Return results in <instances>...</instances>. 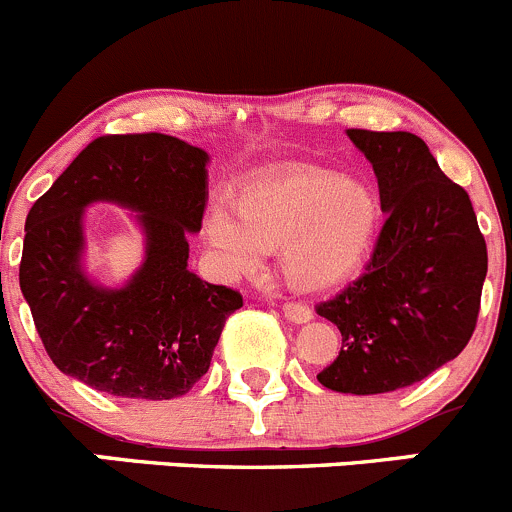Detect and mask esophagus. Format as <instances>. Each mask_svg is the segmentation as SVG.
I'll return each instance as SVG.
<instances>
[{
  "label": "esophagus",
  "instance_id": "34e87169",
  "mask_svg": "<svg viewBox=\"0 0 512 512\" xmlns=\"http://www.w3.org/2000/svg\"><path fill=\"white\" fill-rule=\"evenodd\" d=\"M283 316L291 323H308L313 318V311L303 303H283Z\"/></svg>",
  "mask_w": 512,
  "mask_h": 512
}]
</instances>
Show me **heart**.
<instances>
[{"label":"heart","mask_w":512,"mask_h":512,"mask_svg":"<svg viewBox=\"0 0 512 512\" xmlns=\"http://www.w3.org/2000/svg\"><path fill=\"white\" fill-rule=\"evenodd\" d=\"M234 205L216 201L201 224L219 271L254 273L281 251L283 273L301 291H326L361 271L381 229L371 186L326 169L251 181Z\"/></svg>","instance_id":"b5f03b06"}]
</instances>
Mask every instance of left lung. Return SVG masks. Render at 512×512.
Returning <instances> with one entry per match:
<instances>
[{
    "label": "left lung",
    "instance_id": "8db88e82",
    "mask_svg": "<svg viewBox=\"0 0 512 512\" xmlns=\"http://www.w3.org/2000/svg\"><path fill=\"white\" fill-rule=\"evenodd\" d=\"M346 134L371 161L388 219L366 273L316 308L343 336L318 383L376 396L423 381L468 346L488 249L470 196L440 171L421 136Z\"/></svg>",
    "mask_w": 512,
    "mask_h": 512
}]
</instances>
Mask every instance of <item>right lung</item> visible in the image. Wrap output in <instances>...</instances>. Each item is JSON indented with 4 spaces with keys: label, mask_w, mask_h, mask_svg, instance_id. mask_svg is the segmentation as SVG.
<instances>
[{
    "label": "right lung",
    "mask_w": 512,
    "mask_h": 512,
    "mask_svg": "<svg viewBox=\"0 0 512 512\" xmlns=\"http://www.w3.org/2000/svg\"><path fill=\"white\" fill-rule=\"evenodd\" d=\"M209 154L176 136H99L39 196L24 224L19 286L54 366L101 393L171 401L209 371L239 291L189 271L209 201ZM136 213L145 261L121 287L83 266L86 205Z\"/></svg>",
    "instance_id": "1"
}]
</instances>
